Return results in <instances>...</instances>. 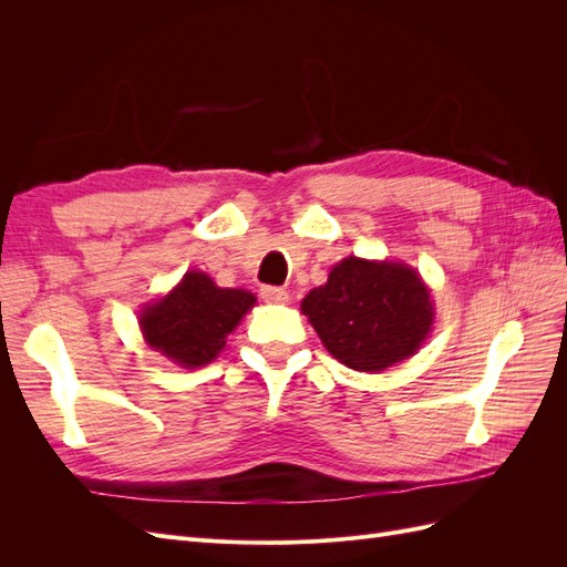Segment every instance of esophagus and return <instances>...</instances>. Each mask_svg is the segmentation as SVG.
<instances>
[{"instance_id": "1", "label": "esophagus", "mask_w": 567, "mask_h": 567, "mask_svg": "<svg viewBox=\"0 0 567 567\" xmlns=\"http://www.w3.org/2000/svg\"><path fill=\"white\" fill-rule=\"evenodd\" d=\"M260 296H262V300L269 302V305H286V302L290 300L288 290H284V288H279V286H262Z\"/></svg>"}]
</instances>
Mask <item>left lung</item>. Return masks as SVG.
I'll use <instances>...</instances> for the list:
<instances>
[{
  "mask_svg": "<svg viewBox=\"0 0 567 567\" xmlns=\"http://www.w3.org/2000/svg\"><path fill=\"white\" fill-rule=\"evenodd\" d=\"M300 307L340 364L373 373L414 354L435 319L431 290L416 269L352 255Z\"/></svg>",
  "mask_w": 567,
  "mask_h": 567,
  "instance_id": "8db88e82",
  "label": "left lung"
}]
</instances>
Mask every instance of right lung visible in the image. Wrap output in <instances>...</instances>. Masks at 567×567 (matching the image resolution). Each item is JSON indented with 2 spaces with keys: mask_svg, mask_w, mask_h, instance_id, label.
Returning <instances> with one entry per match:
<instances>
[{
  "mask_svg": "<svg viewBox=\"0 0 567 567\" xmlns=\"http://www.w3.org/2000/svg\"><path fill=\"white\" fill-rule=\"evenodd\" d=\"M252 305L248 290L219 288L208 274L194 269L167 296L144 307L140 326L148 348L184 369H196L221 352Z\"/></svg>",
  "mask_w": 567,
  "mask_h": 567,
  "instance_id": "add662e5",
  "label": "right lung"
}]
</instances>
